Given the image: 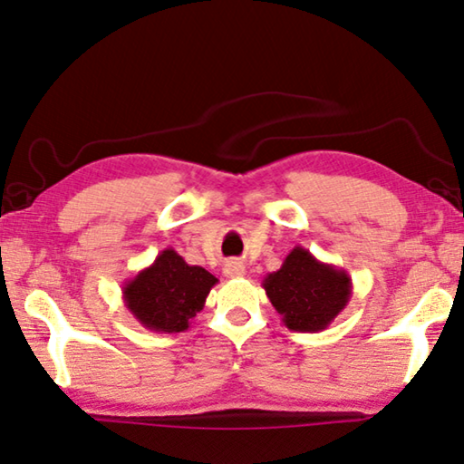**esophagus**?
<instances>
[{
    "instance_id": "1",
    "label": "esophagus",
    "mask_w": 464,
    "mask_h": 464,
    "mask_svg": "<svg viewBox=\"0 0 464 464\" xmlns=\"http://www.w3.org/2000/svg\"><path fill=\"white\" fill-rule=\"evenodd\" d=\"M224 276L226 278H238L245 276V264L238 259H230L224 264Z\"/></svg>"
}]
</instances>
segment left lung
<instances>
[{"label": "left lung", "mask_w": 464, "mask_h": 464, "mask_svg": "<svg viewBox=\"0 0 464 464\" xmlns=\"http://www.w3.org/2000/svg\"><path fill=\"white\" fill-rule=\"evenodd\" d=\"M261 286L285 326L297 333L324 331L345 310L353 288L343 267L315 259L304 246H295Z\"/></svg>", "instance_id": "1"}]
</instances>
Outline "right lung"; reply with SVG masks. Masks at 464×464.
<instances>
[{
  "mask_svg": "<svg viewBox=\"0 0 464 464\" xmlns=\"http://www.w3.org/2000/svg\"><path fill=\"white\" fill-rule=\"evenodd\" d=\"M218 278L200 266L186 264L173 248H163L149 267L123 285V304L152 333H184Z\"/></svg>",
  "mask_w": 464,
  "mask_h": 464,
  "instance_id": "add662e5",
  "label": "right lung"
}]
</instances>
